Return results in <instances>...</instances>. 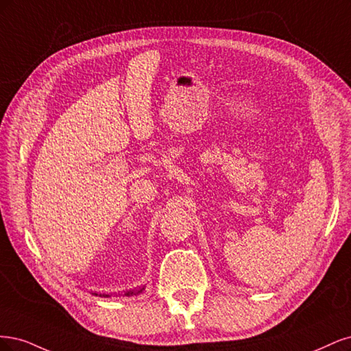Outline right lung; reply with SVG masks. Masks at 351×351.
<instances>
[{
	"label": "right lung",
	"instance_id": "1",
	"mask_svg": "<svg viewBox=\"0 0 351 351\" xmlns=\"http://www.w3.org/2000/svg\"><path fill=\"white\" fill-rule=\"evenodd\" d=\"M144 289H145V286H143V287H137V289H132V290H128V291H123V296H127V298H131V296H138V295H141V293L144 291ZM92 295H95V296H99V298H110V295H106V293H92Z\"/></svg>",
	"mask_w": 351,
	"mask_h": 351
}]
</instances>
